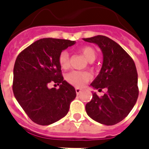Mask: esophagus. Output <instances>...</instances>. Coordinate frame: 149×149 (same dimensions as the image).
I'll return each mask as SVG.
<instances>
[{
	"label": "esophagus",
	"instance_id": "esophagus-1",
	"mask_svg": "<svg viewBox=\"0 0 149 149\" xmlns=\"http://www.w3.org/2000/svg\"><path fill=\"white\" fill-rule=\"evenodd\" d=\"M82 92V90L80 88H76V93H77V95H79V93Z\"/></svg>",
	"mask_w": 149,
	"mask_h": 149
}]
</instances>
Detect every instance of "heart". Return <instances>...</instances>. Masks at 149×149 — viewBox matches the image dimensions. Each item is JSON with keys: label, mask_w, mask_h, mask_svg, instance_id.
I'll return each mask as SVG.
<instances>
[{"label": "heart", "mask_w": 149, "mask_h": 149, "mask_svg": "<svg viewBox=\"0 0 149 149\" xmlns=\"http://www.w3.org/2000/svg\"><path fill=\"white\" fill-rule=\"evenodd\" d=\"M82 55L90 62L92 63L97 58V52L91 46L84 45L79 49ZM58 64L63 70L70 66V54L67 51H63L58 56ZM91 79V75L88 72L84 71H71L65 76V79L69 84L77 87H82Z\"/></svg>", "instance_id": "heart-1"}]
</instances>
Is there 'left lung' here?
I'll return each instance as SVG.
<instances>
[{
  "label": "left lung",
  "mask_w": 149,
  "mask_h": 149,
  "mask_svg": "<svg viewBox=\"0 0 149 149\" xmlns=\"http://www.w3.org/2000/svg\"><path fill=\"white\" fill-rule=\"evenodd\" d=\"M84 40L97 44L104 56L100 72L91 86L99 91L107 90L101 97L93 93L86 104V113L100 124L116 125L128 115L139 97L135 64L122 47L108 37L97 36Z\"/></svg>",
  "instance_id": "1"
}]
</instances>
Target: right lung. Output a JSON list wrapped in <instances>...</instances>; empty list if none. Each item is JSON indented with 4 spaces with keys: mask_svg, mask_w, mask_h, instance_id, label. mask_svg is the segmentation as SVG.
Returning a JSON list of instances; mask_svg holds the SVG:
<instances>
[{
    "mask_svg": "<svg viewBox=\"0 0 149 149\" xmlns=\"http://www.w3.org/2000/svg\"><path fill=\"white\" fill-rule=\"evenodd\" d=\"M75 43L42 38L21 52L15 60L13 93L29 118L38 125H51L65 117L77 96L74 87L63 80L58 64L59 54ZM51 82L60 88L49 89Z\"/></svg>",
    "mask_w": 149,
    "mask_h": 149,
    "instance_id": "1",
    "label": "right lung"
}]
</instances>
